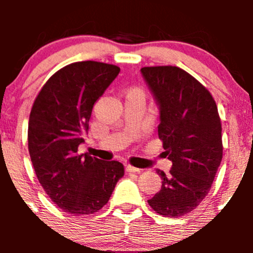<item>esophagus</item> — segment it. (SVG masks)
I'll return each mask as SVG.
<instances>
[{"mask_svg": "<svg viewBox=\"0 0 253 253\" xmlns=\"http://www.w3.org/2000/svg\"><path fill=\"white\" fill-rule=\"evenodd\" d=\"M126 171L131 174V172H139V171H141V170H139L138 168L132 167V165H126Z\"/></svg>", "mask_w": 253, "mask_h": 253, "instance_id": "1", "label": "esophagus"}]
</instances>
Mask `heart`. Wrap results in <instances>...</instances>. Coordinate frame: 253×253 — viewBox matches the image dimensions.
Segmentation results:
<instances>
[{
	"mask_svg": "<svg viewBox=\"0 0 253 253\" xmlns=\"http://www.w3.org/2000/svg\"><path fill=\"white\" fill-rule=\"evenodd\" d=\"M127 94H134V95H139V96H143V90L141 88H138V86H134V88L129 89L128 93Z\"/></svg>",
	"mask_w": 253,
	"mask_h": 253,
	"instance_id": "obj_1",
	"label": "heart"
}]
</instances>
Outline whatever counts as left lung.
<instances>
[{
    "label": "left lung",
    "instance_id": "left-lung-1",
    "mask_svg": "<svg viewBox=\"0 0 253 253\" xmlns=\"http://www.w3.org/2000/svg\"><path fill=\"white\" fill-rule=\"evenodd\" d=\"M141 72L159 106L158 134L172 162L169 175L157 170L162 190L148 203L160 215L177 218L211 190L223 158L220 117L211 94L186 71L155 66Z\"/></svg>",
    "mask_w": 253,
    "mask_h": 253
}]
</instances>
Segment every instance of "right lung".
Segmentation results:
<instances>
[{
  "instance_id": "obj_1",
  "label": "right lung",
  "mask_w": 253,
  "mask_h": 253,
  "mask_svg": "<svg viewBox=\"0 0 253 253\" xmlns=\"http://www.w3.org/2000/svg\"><path fill=\"white\" fill-rule=\"evenodd\" d=\"M119 72L117 66L96 61L71 63L48 78L33 104L28 126L30 159L45 192L67 213L98 211L125 174L120 162L77 153L94 104Z\"/></svg>"
}]
</instances>
